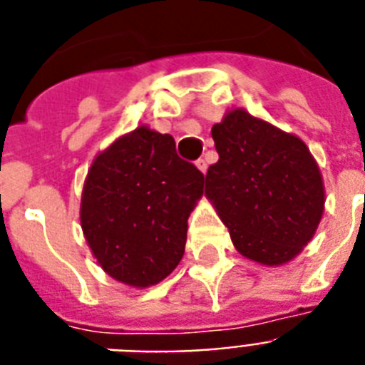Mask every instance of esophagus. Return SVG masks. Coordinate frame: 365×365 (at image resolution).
Segmentation results:
<instances>
[{"label":"esophagus","mask_w":365,"mask_h":365,"mask_svg":"<svg viewBox=\"0 0 365 365\" xmlns=\"http://www.w3.org/2000/svg\"><path fill=\"white\" fill-rule=\"evenodd\" d=\"M196 165H197V169L202 171V173H205V171H207V162H205L203 158H200V160H197Z\"/></svg>","instance_id":"34e87169"}]
</instances>
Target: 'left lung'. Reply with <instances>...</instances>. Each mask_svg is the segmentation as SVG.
I'll return each instance as SVG.
<instances>
[{
	"label": "left lung",
	"mask_w": 365,
	"mask_h": 365,
	"mask_svg": "<svg viewBox=\"0 0 365 365\" xmlns=\"http://www.w3.org/2000/svg\"><path fill=\"white\" fill-rule=\"evenodd\" d=\"M219 162L205 196L228 227L234 247L267 267L289 262L314 236L326 192L307 144L245 110L211 129Z\"/></svg>",
	"instance_id": "left-lung-1"
}]
</instances>
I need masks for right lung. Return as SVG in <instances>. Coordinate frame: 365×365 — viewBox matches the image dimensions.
<instances>
[{
	"label": "right lung",
	"instance_id": "right-lung-1",
	"mask_svg": "<svg viewBox=\"0 0 365 365\" xmlns=\"http://www.w3.org/2000/svg\"><path fill=\"white\" fill-rule=\"evenodd\" d=\"M205 177L177 156L171 135L140 125L101 152L81 194V230L103 270L148 287L185 255L188 217Z\"/></svg>",
	"mask_w": 365,
	"mask_h": 365
}]
</instances>
